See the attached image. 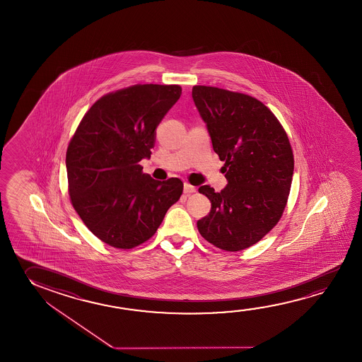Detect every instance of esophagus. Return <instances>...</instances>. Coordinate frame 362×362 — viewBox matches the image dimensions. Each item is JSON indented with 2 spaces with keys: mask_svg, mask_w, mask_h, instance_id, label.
<instances>
[{
  "mask_svg": "<svg viewBox=\"0 0 362 362\" xmlns=\"http://www.w3.org/2000/svg\"><path fill=\"white\" fill-rule=\"evenodd\" d=\"M196 190V187H193V185H190V184L188 183H184V193H185V194H190V193H194Z\"/></svg>",
  "mask_w": 362,
  "mask_h": 362,
  "instance_id": "1",
  "label": "esophagus"
}]
</instances>
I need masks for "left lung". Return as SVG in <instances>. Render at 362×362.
Instances as JSON below:
<instances>
[{"label":"left lung","instance_id":"1","mask_svg":"<svg viewBox=\"0 0 362 362\" xmlns=\"http://www.w3.org/2000/svg\"><path fill=\"white\" fill-rule=\"evenodd\" d=\"M192 97L207 126L214 153L226 161L219 193L202 185L212 203L197 222L208 243L226 251L246 249L278 223L291 192L294 158L274 113L251 95L194 86Z\"/></svg>","mask_w":362,"mask_h":362}]
</instances>
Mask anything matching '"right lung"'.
Wrapping results in <instances>:
<instances>
[{
    "instance_id": "add662e5",
    "label": "right lung",
    "mask_w": 362,
    "mask_h": 362,
    "mask_svg": "<svg viewBox=\"0 0 362 362\" xmlns=\"http://www.w3.org/2000/svg\"><path fill=\"white\" fill-rule=\"evenodd\" d=\"M182 95L179 86L136 84L103 95L78 126L66 150L71 204L89 231L117 249H132L159 228L183 182L155 180L150 159L156 127Z\"/></svg>"
}]
</instances>
